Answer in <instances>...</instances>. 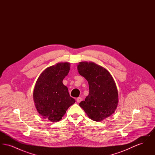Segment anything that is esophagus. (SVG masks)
Segmentation results:
<instances>
[{"mask_svg": "<svg viewBox=\"0 0 155 155\" xmlns=\"http://www.w3.org/2000/svg\"><path fill=\"white\" fill-rule=\"evenodd\" d=\"M82 101V98L81 97H78L77 99V102L78 103H80V102H81Z\"/></svg>", "mask_w": 155, "mask_h": 155, "instance_id": "obj_1", "label": "esophagus"}]
</instances>
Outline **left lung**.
Segmentation results:
<instances>
[{
	"label": "left lung",
	"mask_w": 155,
	"mask_h": 155,
	"mask_svg": "<svg viewBox=\"0 0 155 155\" xmlns=\"http://www.w3.org/2000/svg\"><path fill=\"white\" fill-rule=\"evenodd\" d=\"M79 74L88 82L89 92L80 106L89 118L101 121L114 113L118 105V91L110 73L93 62L81 61Z\"/></svg>",
	"instance_id": "left-lung-1"
}]
</instances>
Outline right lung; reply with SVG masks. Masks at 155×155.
Listing matches in <instances>:
<instances>
[{"label": "right lung", "mask_w": 155, "mask_h": 155, "mask_svg": "<svg viewBox=\"0 0 155 155\" xmlns=\"http://www.w3.org/2000/svg\"><path fill=\"white\" fill-rule=\"evenodd\" d=\"M69 63H59L48 67L40 74L33 97L38 112L52 122L60 120L75 101L70 96L63 80L70 70Z\"/></svg>", "instance_id": "1"}]
</instances>
